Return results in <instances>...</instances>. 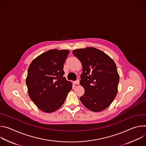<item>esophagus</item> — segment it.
<instances>
[{
  "label": "esophagus",
  "mask_w": 146,
  "mask_h": 146,
  "mask_svg": "<svg viewBox=\"0 0 146 146\" xmlns=\"http://www.w3.org/2000/svg\"><path fill=\"white\" fill-rule=\"evenodd\" d=\"M79 83H80V81H79V80H77V81H74V82H73V84H79Z\"/></svg>",
  "instance_id": "esophagus-1"
}]
</instances>
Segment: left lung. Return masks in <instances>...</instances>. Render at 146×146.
<instances>
[{"instance_id":"left-lung-1","label":"left lung","mask_w":146,"mask_h":146,"mask_svg":"<svg viewBox=\"0 0 146 146\" xmlns=\"http://www.w3.org/2000/svg\"><path fill=\"white\" fill-rule=\"evenodd\" d=\"M72 52L82 66L80 83L85 92L80 98V101L94 112L107 109L118 91L119 76L115 62L106 54L94 47Z\"/></svg>"}]
</instances>
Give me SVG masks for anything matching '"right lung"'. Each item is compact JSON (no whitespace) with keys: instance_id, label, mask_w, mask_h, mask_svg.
<instances>
[{"instance_id":"right-lung-1","label":"right lung","mask_w":146,"mask_h":146,"mask_svg":"<svg viewBox=\"0 0 146 146\" xmlns=\"http://www.w3.org/2000/svg\"><path fill=\"white\" fill-rule=\"evenodd\" d=\"M68 50L52 49L41 54L30 64L26 84L29 96L42 111L50 113L59 109L72 88L64 72Z\"/></svg>"}]
</instances>
